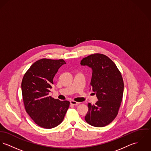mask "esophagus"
Wrapping results in <instances>:
<instances>
[{"label": "esophagus", "mask_w": 151, "mask_h": 151, "mask_svg": "<svg viewBox=\"0 0 151 151\" xmlns=\"http://www.w3.org/2000/svg\"><path fill=\"white\" fill-rule=\"evenodd\" d=\"M80 103H79V102H76V101H74V100H71V101H70V104H71V105H73V106H78V104H80Z\"/></svg>", "instance_id": "obj_1"}]
</instances>
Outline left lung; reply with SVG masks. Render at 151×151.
Instances as JSON below:
<instances>
[{
    "instance_id": "1",
    "label": "left lung",
    "mask_w": 151,
    "mask_h": 151,
    "mask_svg": "<svg viewBox=\"0 0 151 151\" xmlns=\"http://www.w3.org/2000/svg\"><path fill=\"white\" fill-rule=\"evenodd\" d=\"M80 64L92 70L91 85L98 100L95 104L88 103L85 119L93 126L104 127L118 113L124 93L122 75L112 60L103 54L89 55L83 58Z\"/></svg>"
}]
</instances>
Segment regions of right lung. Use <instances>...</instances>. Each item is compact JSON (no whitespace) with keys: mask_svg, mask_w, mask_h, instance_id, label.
I'll return each mask as SVG.
<instances>
[{"mask_svg":"<svg viewBox=\"0 0 151 151\" xmlns=\"http://www.w3.org/2000/svg\"><path fill=\"white\" fill-rule=\"evenodd\" d=\"M63 59H42L35 62L25 74L21 83L26 111L33 121L45 129L61 124L69 109V101H60L48 96L50 89Z\"/></svg>","mask_w":151,"mask_h":151,"instance_id":"add662e5","label":"right lung"}]
</instances>
